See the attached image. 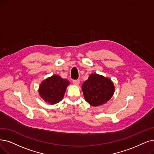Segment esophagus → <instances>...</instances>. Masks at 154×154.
<instances>
[{"label": "esophagus", "instance_id": "obj_1", "mask_svg": "<svg viewBox=\"0 0 154 154\" xmlns=\"http://www.w3.org/2000/svg\"><path fill=\"white\" fill-rule=\"evenodd\" d=\"M72 83L74 85H78L79 84V79H74V80L72 81Z\"/></svg>", "mask_w": 154, "mask_h": 154}]
</instances>
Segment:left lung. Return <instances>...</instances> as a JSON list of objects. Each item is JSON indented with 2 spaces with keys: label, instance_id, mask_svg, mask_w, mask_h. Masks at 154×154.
Masks as SVG:
<instances>
[{
  "label": "left lung",
  "instance_id": "obj_1",
  "mask_svg": "<svg viewBox=\"0 0 154 154\" xmlns=\"http://www.w3.org/2000/svg\"><path fill=\"white\" fill-rule=\"evenodd\" d=\"M114 85L108 78L92 73L82 85L85 100L92 106L106 103L114 93Z\"/></svg>",
  "mask_w": 154,
  "mask_h": 154
}]
</instances>
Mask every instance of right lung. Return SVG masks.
I'll use <instances>...</instances> for the list:
<instances>
[{"label": "right lung", "mask_w": 154, "mask_h": 154, "mask_svg": "<svg viewBox=\"0 0 154 154\" xmlns=\"http://www.w3.org/2000/svg\"><path fill=\"white\" fill-rule=\"evenodd\" d=\"M69 82L59 75L47 78L40 85L38 92L40 97L49 104H56L64 97Z\"/></svg>", "instance_id": "1"}]
</instances>
